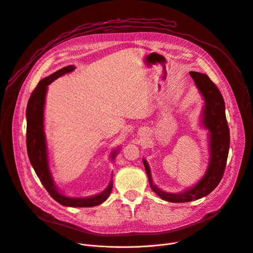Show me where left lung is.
Here are the masks:
<instances>
[{
    "instance_id": "1",
    "label": "left lung",
    "mask_w": 253,
    "mask_h": 253,
    "mask_svg": "<svg viewBox=\"0 0 253 253\" xmlns=\"http://www.w3.org/2000/svg\"><path fill=\"white\" fill-rule=\"evenodd\" d=\"M189 75L206 101L203 123L210 130L211 160L205 176L193 187L181 193H168L153 184L149 165L146 160H143L151 188L162 200L170 203H187L211 193L218 186L224 175L229 153L230 131L225 114V102L220 90L206 74L189 72Z\"/></svg>"
}]
</instances>
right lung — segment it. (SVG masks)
<instances>
[{
	"label": "right lung",
	"instance_id": "obj_1",
	"mask_svg": "<svg viewBox=\"0 0 253 253\" xmlns=\"http://www.w3.org/2000/svg\"><path fill=\"white\" fill-rule=\"evenodd\" d=\"M74 69L75 68L73 66L65 67L53 73L52 75L44 78L43 80L37 84L36 88L31 93L26 109V145L30 163L36 173V175L41 179L44 188L50 194V197L59 204L66 207L89 208L98 206L106 201L112 190V181L109 183L108 187L104 191L91 198L74 199L63 196L62 193L57 191L50 175L47 161L46 142L43 130V108L47 86L53 80H55L56 78L61 77L66 73L72 72ZM114 156L115 152H113L112 154V158H114Z\"/></svg>",
	"mask_w": 253,
	"mask_h": 253
}]
</instances>
